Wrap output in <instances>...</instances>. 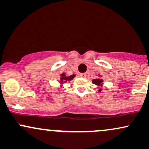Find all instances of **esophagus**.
<instances>
[{"mask_svg": "<svg viewBox=\"0 0 149 149\" xmlns=\"http://www.w3.org/2000/svg\"><path fill=\"white\" fill-rule=\"evenodd\" d=\"M79 76L80 77H81V78H86V76H87V74L86 73H80V74L79 75Z\"/></svg>", "mask_w": 149, "mask_h": 149, "instance_id": "34e87169", "label": "esophagus"}]
</instances>
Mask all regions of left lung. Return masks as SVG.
Returning a JSON list of instances; mask_svg holds the SVG:
<instances>
[{"label": "left lung", "mask_w": 149, "mask_h": 149, "mask_svg": "<svg viewBox=\"0 0 149 149\" xmlns=\"http://www.w3.org/2000/svg\"><path fill=\"white\" fill-rule=\"evenodd\" d=\"M99 78H97V79H93L92 80V83L95 85H97L98 87H100V89L98 90V92H101L102 90V87H103L104 85V80L101 78L100 75H98Z\"/></svg>", "instance_id": "1"}]
</instances>
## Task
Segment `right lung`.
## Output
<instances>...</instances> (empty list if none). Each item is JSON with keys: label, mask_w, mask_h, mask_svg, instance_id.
I'll return each instance as SVG.
<instances>
[{"label": "right lung", "mask_w": 149, "mask_h": 149, "mask_svg": "<svg viewBox=\"0 0 149 149\" xmlns=\"http://www.w3.org/2000/svg\"><path fill=\"white\" fill-rule=\"evenodd\" d=\"M75 76H76V75L75 74L71 75V76H66V73H61L60 79H59V81H58L59 83V85H60L61 88H63L64 83H67V82H70L71 80H73V78H74Z\"/></svg>", "instance_id": "obj_1"}]
</instances>
